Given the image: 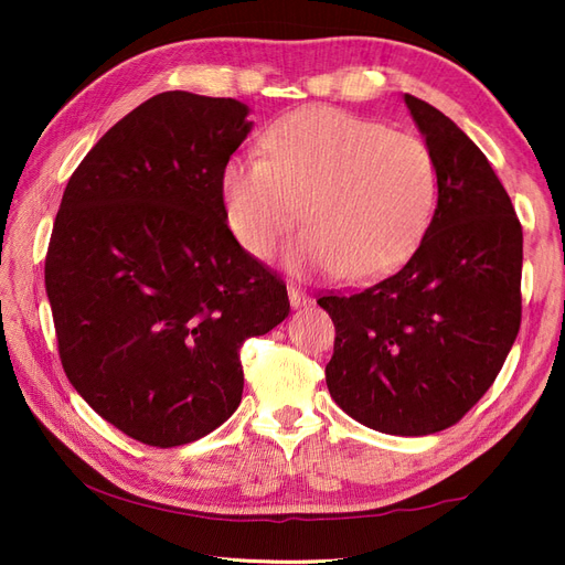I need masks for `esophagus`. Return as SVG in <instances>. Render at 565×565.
Segmentation results:
<instances>
[{
  "mask_svg": "<svg viewBox=\"0 0 565 565\" xmlns=\"http://www.w3.org/2000/svg\"><path fill=\"white\" fill-rule=\"evenodd\" d=\"M287 297H289V303H292V309H303V306L311 303L309 295H306L297 285H287Z\"/></svg>",
  "mask_w": 565,
  "mask_h": 565,
  "instance_id": "1",
  "label": "esophagus"
}]
</instances>
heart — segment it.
Returning <instances> with one entry per match:
<instances>
[{
  "label": "heart",
  "instance_id": "heart-1",
  "mask_svg": "<svg viewBox=\"0 0 565 565\" xmlns=\"http://www.w3.org/2000/svg\"><path fill=\"white\" fill-rule=\"evenodd\" d=\"M436 195L429 146L334 108L280 117L264 134L262 158H231L221 172L226 224L249 256L268 262L303 212L311 226L287 266L344 270L351 280L405 262L429 226Z\"/></svg>",
  "mask_w": 565,
  "mask_h": 565
}]
</instances>
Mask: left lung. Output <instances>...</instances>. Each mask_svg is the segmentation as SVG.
Instances as JSON below:
<instances>
[{"mask_svg":"<svg viewBox=\"0 0 565 565\" xmlns=\"http://www.w3.org/2000/svg\"><path fill=\"white\" fill-rule=\"evenodd\" d=\"M405 106L436 160L431 224L393 276L318 303L337 330L334 403L374 431L429 436L483 398L514 347L523 231L481 148L426 100Z\"/></svg>","mask_w":565,"mask_h":565,"instance_id":"8db88e82","label":"left lung"}]
</instances>
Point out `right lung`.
I'll use <instances>...</instances> for the list:
<instances>
[{
    "label": "right lung",
    "mask_w": 565,
    "mask_h": 565,
    "mask_svg": "<svg viewBox=\"0 0 565 565\" xmlns=\"http://www.w3.org/2000/svg\"><path fill=\"white\" fill-rule=\"evenodd\" d=\"M235 98L164 92L110 127L65 185L44 282L67 380L146 446L174 448L243 401V341L289 313L235 241L221 172L252 122Z\"/></svg>",
    "instance_id": "1"
}]
</instances>
